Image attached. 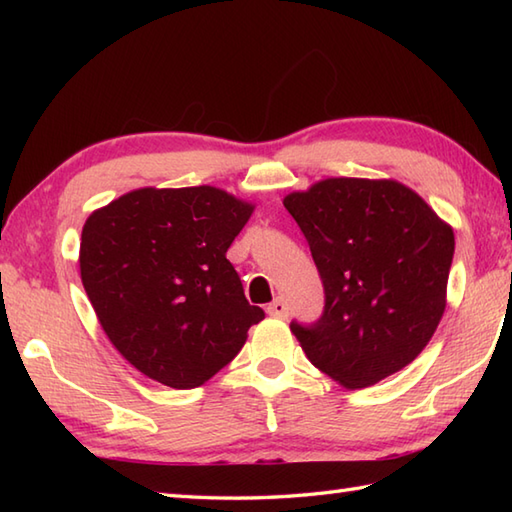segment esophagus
I'll list each match as a JSON object with an SVG mask.
<instances>
[{
    "label": "esophagus",
    "mask_w": 512,
    "mask_h": 512,
    "mask_svg": "<svg viewBox=\"0 0 512 512\" xmlns=\"http://www.w3.org/2000/svg\"><path fill=\"white\" fill-rule=\"evenodd\" d=\"M268 314H270V317H277V319H286L288 317L286 301L277 297L273 303H268Z\"/></svg>",
    "instance_id": "1"
}]
</instances>
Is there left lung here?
I'll list each match as a JSON object with an SVG mask.
<instances>
[{
  "label": "left lung",
  "instance_id": "8db88e82",
  "mask_svg": "<svg viewBox=\"0 0 512 512\" xmlns=\"http://www.w3.org/2000/svg\"><path fill=\"white\" fill-rule=\"evenodd\" d=\"M323 281L321 317L292 321L314 367L347 389L400 372L447 306L453 228L396 180L328 178L284 198Z\"/></svg>",
  "mask_w": 512,
  "mask_h": 512
}]
</instances>
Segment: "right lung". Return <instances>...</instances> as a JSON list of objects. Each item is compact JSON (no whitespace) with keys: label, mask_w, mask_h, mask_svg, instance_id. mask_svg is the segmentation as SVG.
Returning <instances> with one entry per match:
<instances>
[{"label":"right lung","mask_w":512,"mask_h":512,"mask_svg":"<svg viewBox=\"0 0 512 512\" xmlns=\"http://www.w3.org/2000/svg\"><path fill=\"white\" fill-rule=\"evenodd\" d=\"M253 204L215 187L136 189L94 211L81 281L107 339L138 372L193 389L233 361L264 310L226 250Z\"/></svg>","instance_id":"1"}]
</instances>
